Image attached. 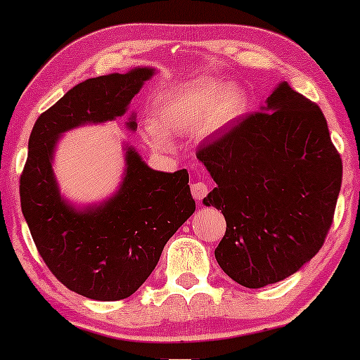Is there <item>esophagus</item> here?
Instances as JSON below:
<instances>
[{
	"mask_svg": "<svg viewBox=\"0 0 360 360\" xmlns=\"http://www.w3.org/2000/svg\"><path fill=\"white\" fill-rule=\"evenodd\" d=\"M208 191H210V188L205 181L198 180V181H195V184H191V195H193L195 200L201 201L206 195H208Z\"/></svg>",
	"mask_w": 360,
	"mask_h": 360,
	"instance_id": "obj_1",
	"label": "esophagus"
}]
</instances>
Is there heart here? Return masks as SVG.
<instances>
[{"label": "heart", "mask_w": 360, "mask_h": 360, "mask_svg": "<svg viewBox=\"0 0 360 360\" xmlns=\"http://www.w3.org/2000/svg\"><path fill=\"white\" fill-rule=\"evenodd\" d=\"M248 110V93L234 82L216 78L195 80L170 88L160 95L154 108V121L146 127V139L159 149H169L167 132L218 134L233 126Z\"/></svg>", "instance_id": "b5f03b06"}]
</instances>
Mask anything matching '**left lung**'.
<instances>
[{
	"label": "left lung",
	"instance_id": "obj_1",
	"mask_svg": "<svg viewBox=\"0 0 360 360\" xmlns=\"http://www.w3.org/2000/svg\"><path fill=\"white\" fill-rule=\"evenodd\" d=\"M226 234L214 250L234 282L262 288L298 272L326 239L341 190L342 162L326 117L287 82L265 106L200 147Z\"/></svg>",
	"mask_w": 360,
	"mask_h": 360
}]
</instances>
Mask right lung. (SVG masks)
Wrapping results in <instances>:
<instances>
[{
  "label": "right lung",
  "mask_w": 360,
  "mask_h": 360,
  "mask_svg": "<svg viewBox=\"0 0 360 360\" xmlns=\"http://www.w3.org/2000/svg\"><path fill=\"white\" fill-rule=\"evenodd\" d=\"M154 73L152 67H136L78 83L37 117L29 137L19 185L24 219L49 270L82 297H131L195 211L188 172L152 170L127 144L120 188L101 203L77 208L60 195L53 175V152L63 132L122 116ZM126 126L137 129L134 115Z\"/></svg>",
  "instance_id": "add662e5"
}]
</instances>
